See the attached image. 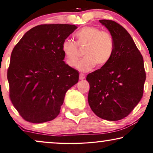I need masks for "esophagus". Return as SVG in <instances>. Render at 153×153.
I'll return each mask as SVG.
<instances>
[{"label": "esophagus", "instance_id": "1", "mask_svg": "<svg viewBox=\"0 0 153 153\" xmlns=\"http://www.w3.org/2000/svg\"><path fill=\"white\" fill-rule=\"evenodd\" d=\"M85 74H80V75H79V79H80V80H83V79H85Z\"/></svg>", "mask_w": 153, "mask_h": 153}]
</instances>
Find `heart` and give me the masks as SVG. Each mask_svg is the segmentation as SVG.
Here are the masks:
<instances>
[{"label": "heart", "instance_id": "obj_1", "mask_svg": "<svg viewBox=\"0 0 153 153\" xmlns=\"http://www.w3.org/2000/svg\"><path fill=\"white\" fill-rule=\"evenodd\" d=\"M76 43L72 39H65L62 42L61 51L66 64L74 67L79 56L78 46L84 47L83 55L85 56L77 64L76 68L82 72H88L96 66L102 68L106 65L114 55L115 42L111 33L102 31L95 26H84L74 34Z\"/></svg>", "mask_w": 153, "mask_h": 153}]
</instances>
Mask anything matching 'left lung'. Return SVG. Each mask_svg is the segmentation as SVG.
Wrapping results in <instances>:
<instances>
[{
	"mask_svg": "<svg viewBox=\"0 0 153 153\" xmlns=\"http://www.w3.org/2000/svg\"><path fill=\"white\" fill-rule=\"evenodd\" d=\"M100 22L114 37L115 50L105 66L88 74V101L98 117L116 121L128 116L143 97L146 81L143 58L121 25L111 20Z\"/></svg>",
	"mask_w": 153,
	"mask_h": 153,
	"instance_id": "obj_1",
	"label": "left lung"
}]
</instances>
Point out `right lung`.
I'll use <instances>...</instances> for the list:
<instances>
[{"label":"right lung","mask_w":153,"mask_h":153,"mask_svg":"<svg viewBox=\"0 0 153 153\" xmlns=\"http://www.w3.org/2000/svg\"><path fill=\"white\" fill-rule=\"evenodd\" d=\"M77 28L43 24L25 33L11 53L7 80L12 104L25 120L41 123L58 116L79 72L63 61L62 42Z\"/></svg>","instance_id":"right-lung-1"}]
</instances>
